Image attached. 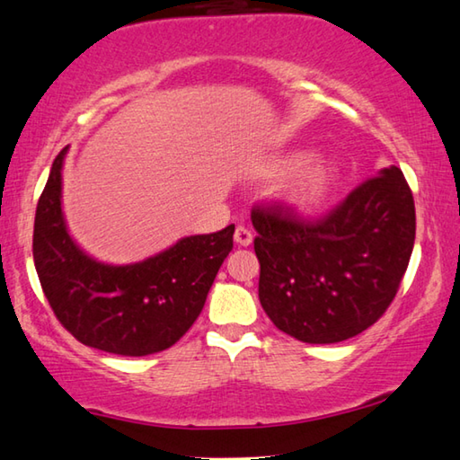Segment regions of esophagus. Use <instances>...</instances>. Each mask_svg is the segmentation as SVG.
Segmentation results:
<instances>
[{"label":"esophagus","mask_w":460,"mask_h":460,"mask_svg":"<svg viewBox=\"0 0 460 460\" xmlns=\"http://www.w3.org/2000/svg\"><path fill=\"white\" fill-rule=\"evenodd\" d=\"M235 243L241 247H247L253 243V233L249 231L247 227H237L235 229Z\"/></svg>","instance_id":"1"}]
</instances>
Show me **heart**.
<instances>
[{
	"mask_svg": "<svg viewBox=\"0 0 460 460\" xmlns=\"http://www.w3.org/2000/svg\"><path fill=\"white\" fill-rule=\"evenodd\" d=\"M310 158L312 155L307 150H297L265 166V174L271 179L286 177L297 171L283 187L281 199L291 211L302 215L317 211L328 201L340 177L338 164L330 158H317V161H310Z\"/></svg>",
	"mask_w": 460,
	"mask_h": 460,
	"instance_id": "1",
	"label": "heart"
}]
</instances>
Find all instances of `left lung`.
Here are the masks:
<instances>
[{
	"instance_id": "8db88e82",
	"label": "left lung",
	"mask_w": 460,
	"mask_h": 460,
	"mask_svg": "<svg viewBox=\"0 0 460 460\" xmlns=\"http://www.w3.org/2000/svg\"><path fill=\"white\" fill-rule=\"evenodd\" d=\"M252 221L259 302L275 328L307 344L354 338L388 310L411 261L416 215L398 166L364 181L320 221L281 205Z\"/></svg>"
}]
</instances>
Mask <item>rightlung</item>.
Masks as SVG:
<instances>
[{
	"instance_id": "right-lung-1",
	"label": "right lung",
	"mask_w": 460,
	"mask_h": 460,
	"mask_svg": "<svg viewBox=\"0 0 460 460\" xmlns=\"http://www.w3.org/2000/svg\"><path fill=\"white\" fill-rule=\"evenodd\" d=\"M66 146L54 158L33 221V263L58 320L84 346L119 356L171 348L201 314L233 249L235 225L182 237L138 263L96 261L70 237L62 211Z\"/></svg>"
}]
</instances>
